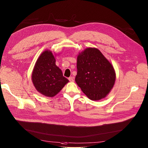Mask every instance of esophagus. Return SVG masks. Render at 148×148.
Wrapping results in <instances>:
<instances>
[{"mask_svg": "<svg viewBox=\"0 0 148 148\" xmlns=\"http://www.w3.org/2000/svg\"><path fill=\"white\" fill-rule=\"evenodd\" d=\"M68 79L70 82H74V77H70L68 78Z\"/></svg>", "mask_w": 148, "mask_h": 148, "instance_id": "1", "label": "esophagus"}]
</instances>
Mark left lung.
Instances as JSON below:
<instances>
[{"instance_id":"1","label":"left lung","mask_w":148,"mask_h":148,"mask_svg":"<svg viewBox=\"0 0 148 148\" xmlns=\"http://www.w3.org/2000/svg\"><path fill=\"white\" fill-rule=\"evenodd\" d=\"M77 68L75 81L89 99H103L113 88L116 77L115 70L98 49L88 48L79 53Z\"/></svg>"}]
</instances>
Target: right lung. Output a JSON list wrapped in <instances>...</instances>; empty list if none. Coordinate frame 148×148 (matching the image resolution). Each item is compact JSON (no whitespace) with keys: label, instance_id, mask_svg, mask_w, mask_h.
Returning a JSON list of instances; mask_svg holds the SVG:
<instances>
[{"label":"right lung","instance_id":"obj_1","mask_svg":"<svg viewBox=\"0 0 148 148\" xmlns=\"http://www.w3.org/2000/svg\"><path fill=\"white\" fill-rule=\"evenodd\" d=\"M31 79L37 91L49 97L58 94L69 82L56 65L55 57L49 50L43 51L37 60Z\"/></svg>","mask_w":148,"mask_h":148}]
</instances>
